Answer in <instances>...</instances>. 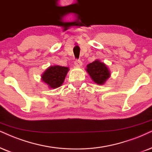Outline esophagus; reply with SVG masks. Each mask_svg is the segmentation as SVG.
<instances>
[{
    "instance_id": "1",
    "label": "esophagus",
    "mask_w": 152,
    "mask_h": 152,
    "mask_svg": "<svg viewBox=\"0 0 152 152\" xmlns=\"http://www.w3.org/2000/svg\"><path fill=\"white\" fill-rule=\"evenodd\" d=\"M74 64L76 67H80L82 66L83 63H82L81 61H80V60H76L74 62Z\"/></svg>"
}]
</instances>
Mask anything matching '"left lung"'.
<instances>
[{
	"mask_svg": "<svg viewBox=\"0 0 152 152\" xmlns=\"http://www.w3.org/2000/svg\"><path fill=\"white\" fill-rule=\"evenodd\" d=\"M86 71L93 81L98 85H104L111 76V72L107 65L99 59H95L88 64Z\"/></svg>",
	"mask_w": 152,
	"mask_h": 152,
	"instance_id": "1",
	"label": "left lung"
}]
</instances>
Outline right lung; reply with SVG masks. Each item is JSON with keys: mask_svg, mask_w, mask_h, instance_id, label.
I'll use <instances>...</instances> for the list:
<instances>
[{"mask_svg": "<svg viewBox=\"0 0 152 152\" xmlns=\"http://www.w3.org/2000/svg\"><path fill=\"white\" fill-rule=\"evenodd\" d=\"M69 71V69L66 66H50L41 75V80L50 89H55L62 85Z\"/></svg>", "mask_w": 152, "mask_h": 152, "instance_id": "right-lung-1", "label": "right lung"}]
</instances>
